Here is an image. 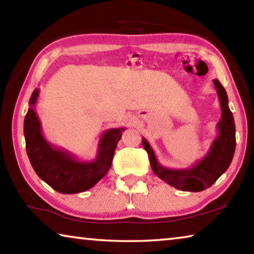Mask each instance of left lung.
<instances>
[{
    "instance_id": "1",
    "label": "left lung",
    "mask_w": 254,
    "mask_h": 254,
    "mask_svg": "<svg viewBox=\"0 0 254 254\" xmlns=\"http://www.w3.org/2000/svg\"><path fill=\"white\" fill-rule=\"evenodd\" d=\"M213 83L216 88L222 109L221 120L217 123L218 135L215 137L206 156L194 166L186 169H170L159 163L156 154L147 140L142 144L148 152L153 173L163 182L184 191H201L209 188L229 168L235 152V123L229 107L225 88L217 79Z\"/></svg>"
}]
</instances>
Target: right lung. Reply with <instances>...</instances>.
Instances as JSON below:
<instances>
[{"mask_svg":"<svg viewBox=\"0 0 254 254\" xmlns=\"http://www.w3.org/2000/svg\"><path fill=\"white\" fill-rule=\"evenodd\" d=\"M39 89H34L29 101V110L24 118L25 148L36 174L62 194H77L96 185L110 170L118 142L126 127L104 131L97 147L96 158L80 161L70 152L58 149L45 139L41 123L34 110Z\"/></svg>","mask_w":254,"mask_h":254,"instance_id":"add662e5","label":"right lung"}]
</instances>
